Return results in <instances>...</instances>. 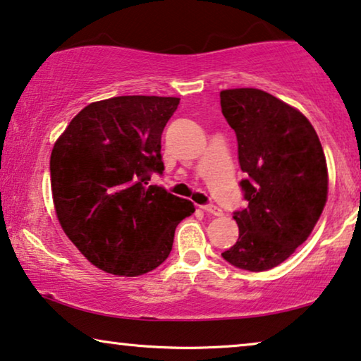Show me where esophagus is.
Masks as SVG:
<instances>
[{"label":"esophagus","instance_id":"esophagus-1","mask_svg":"<svg viewBox=\"0 0 361 361\" xmlns=\"http://www.w3.org/2000/svg\"><path fill=\"white\" fill-rule=\"evenodd\" d=\"M201 209L207 212V214L211 216H222V209L221 207H217L214 204H206V206H201Z\"/></svg>","mask_w":361,"mask_h":361}]
</instances>
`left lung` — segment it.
I'll return each instance as SVG.
<instances>
[{
	"mask_svg": "<svg viewBox=\"0 0 361 361\" xmlns=\"http://www.w3.org/2000/svg\"><path fill=\"white\" fill-rule=\"evenodd\" d=\"M221 108L235 130L248 202L233 212L238 238L222 258L242 270H270L306 242L322 214L326 155L306 116L267 91L224 90Z\"/></svg>",
	"mask_w": 361,
	"mask_h": 361,
	"instance_id": "obj_1",
	"label": "left lung"
}]
</instances>
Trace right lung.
Wrapping results in <instances>:
<instances>
[{
	"label": "right lung",
	"instance_id": "obj_1",
	"mask_svg": "<svg viewBox=\"0 0 361 361\" xmlns=\"http://www.w3.org/2000/svg\"><path fill=\"white\" fill-rule=\"evenodd\" d=\"M180 98L116 96L80 111L55 142L50 185L59 222L99 270L139 276L170 255L191 201L149 185L164 173L161 132Z\"/></svg>",
	"mask_w": 361,
	"mask_h": 361
}]
</instances>
